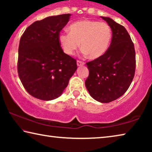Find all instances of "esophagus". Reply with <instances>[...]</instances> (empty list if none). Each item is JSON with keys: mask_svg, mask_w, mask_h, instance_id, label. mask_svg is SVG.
I'll use <instances>...</instances> for the list:
<instances>
[{"mask_svg": "<svg viewBox=\"0 0 152 152\" xmlns=\"http://www.w3.org/2000/svg\"><path fill=\"white\" fill-rule=\"evenodd\" d=\"M76 63H77V66H83L84 64V63L83 62V61H80V60H77Z\"/></svg>", "mask_w": 152, "mask_h": 152, "instance_id": "obj_1", "label": "esophagus"}]
</instances>
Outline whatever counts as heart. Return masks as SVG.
I'll use <instances>...</instances> for the list:
<instances>
[{"label":"heart","instance_id":"obj_1","mask_svg":"<svg viewBox=\"0 0 152 152\" xmlns=\"http://www.w3.org/2000/svg\"><path fill=\"white\" fill-rule=\"evenodd\" d=\"M70 33L59 35V42L64 52L72 55L80 47L82 53L95 60L101 58L107 51L111 40V30L104 22L82 20L71 24Z\"/></svg>","mask_w":152,"mask_h":152}]
</instances>
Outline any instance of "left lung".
<instances>
[{"label":"left lung","instance_id":"obj_1","mask_svg":"<svg viewBox=\"0 0 152 152\" xmlns=\"http://www.w3.org/2000/svg\"><path fill=\"white\" fill-rule=\"evenodd\" d=\"M112 30L109 48L101 58L86 63V89L94 100L108 103L127 91L135 75V51L127 31L109 17H101Z\"/></svg>","mask_w":152,"mask_h":152}]
</instances>
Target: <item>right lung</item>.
<instances>
[{
    "instance_id": "1",
    "label": "right lung",
    "mask_w": 152,
    "mask_h": 152,
    "mask_svg": "<svg viewBox=\"0 0 152 152\" xmlns=\"http://www.w3.org/2000/svg\"><path fill=\"white\" fill-rule=\"evenodd\" d=\"M70 16L64 14L37 20L20 37L18 74L25 89L36 99H57L76 70V60L64 52L59 42L60 32Z\"/></svg>"
}]
</instances>
